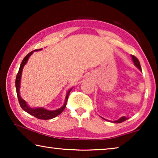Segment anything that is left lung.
Wrapping results in <instances>:
<instances>
[{"label":"left lung","mask_w":158,"mask_h":158,"mask_svg":"<svg viewBox=\"0 0 158 158\" xmlns=\"http://www.w3.org/2000/svg\"><path fill=\"white\" fill-rule=\"evenodd\" d=\"M132 60H133V62H134V64H135V65H136L137 67V68L139 69H140V70L141 71V65H140V63H139V60L137 59V58H136L135 56H133V55H132ZM103 119H105V118H103ZM128 119V118H127V117H125V116H123V117H121V118H120L119 119H118L117 121H112L113 123H122V122H124L125 121H126V120H127ZM105 120H106V119H105Z\"/></svg>","instance_id":"left-lung-1"}]
</instances>
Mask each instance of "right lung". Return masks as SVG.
I'll return each instance as SVG.
<instances>
[{"mask_svg":"<svg viewBox=\"0 0 158 158\" xmlns=\"http://www.w3.org/2000/svg\"><path fill=\"white\" fill-rule=\"evenodd\" d=\"M40 50H42V49L34 50V51H33V52H31L29 53H28V54L25 56V58H23L22 62H21V63L20 68H19V72L17 74V77H16L15 85H16V90H17V94L19 102V105L21 106V107L22 108L23 110H24L25 111L27 112V113H28L30 115H32V116H35L38 119L49 120V119H52V118H53L56 117L57 116H58V115L60 114L63 111V110L65 109V106H66L67 102H68V96H69V93H70V91H71L72 89L70 90H69L68 92L67 93L65 100V103H64V105L61 106L60 108H59L58 109H56V110H53V111L47 110V109H45L44 108H31L27 105L26 102L25 100H23V99L21 98L19 89H20L21 77V73H22L23 66H24L26 65V63H27L29 57H30L33 54V52H37V51H40Z\"/></svg>","mask_w":158,"mask_h":158,"instance_id":"1","label":"right lung"}]
</instances>
